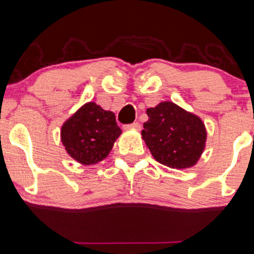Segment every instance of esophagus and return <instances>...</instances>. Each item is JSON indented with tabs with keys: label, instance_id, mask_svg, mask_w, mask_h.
I'll list each match as a JSON object with an SVG mask.
<instances>
[{
	"label": "esophagus",
	"instance_id": "obj_1",
	"mask_svg": "<svg viewBox=\"0 0 254 254\" xmlns=\"http://www.w3.org/2000/svg\"><path fill=\"white\" fill-rule=\"evenodd\" d=\"M141 125L138 123H131V124H127L124 125V129H136V130H140Z\"/></svg>",
	"mask_w": 254,
	"mask_h": 254
}]
</instances>
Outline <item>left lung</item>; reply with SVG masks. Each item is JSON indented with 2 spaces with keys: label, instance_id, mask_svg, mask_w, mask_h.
Segmentation results:
<instances>
[{
  "label": "left lung",
  "instance_id": "8db88e82",
  "mask_svg": "<svg viewBox=\"0 0 254 254\" xmlns=\"http://www.w3.org/2000/svg\"><path fill=\"white\" fill-rule=\"evenodd\" d=\"M147 116L141 135L156 161L176 169L196 164L207 137L202 120L173 102L148 108Z\"/></svg>",
  "mask_w": 254,
  "mask_h": 254
}]
</instances>
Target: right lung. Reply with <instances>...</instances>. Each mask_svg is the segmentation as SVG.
Listing matches in <instances>:
<instances>
[{
  "label": "right lung",
  "instance_id": "right-lung-1",
  "mask_svg": "<svg viewBox=\"0 0 254 254\" xmlns=\"http://www.w3.org/2000/svg\"><path fill=\"white\" fill-rule=\"evenodd\" d=\"M120 132L114 113L90 102L64 123L61 136L66 152L87 165L106 158Z\"/></svg>",
  "mask_w": 254,
  "mask_h": 254
}]
</instances>
